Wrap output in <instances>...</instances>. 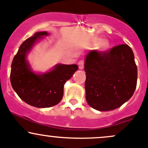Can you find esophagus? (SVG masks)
Instances as JSON below:
<instances>
[{"label":"esophagus","mask_w":148,"mask_h":148,"mask_svg":"<svg viewBox=\"0 0 148 148\" xmlns=\"http://www.w3.org/2000/svg\"><path fill=\"white\" fill-rule=\"evenodd\" d=\"M78 66L79 69H83L84 66V62L83 60L79 61V62H78Z\"/></svg>","instance_id":"34e87169"}]
</instances>
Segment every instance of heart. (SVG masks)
Listing matches in <instances>:
<instances>
[{"label":"heart","instance_id":"obj_1","mask_svg":"<svg viewBox=\"0 0 148 148\" xmlns=\"http://www.w3.org/2000/svg\"><path fill=\"white\" fill-rule=\"evenodd\" d=\"M94 43L95 44H98V50L99 51H106L110 47V43L107 40H102L100 38H96L94 40Z\"/></svg>","mask_w":148,"mask_h":148}]
</instances>
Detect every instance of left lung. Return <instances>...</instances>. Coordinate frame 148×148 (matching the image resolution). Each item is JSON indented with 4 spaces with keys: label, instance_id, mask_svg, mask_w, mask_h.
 I'll return each instance as SVG.
<instances>
[{
    "label": "left lung",
    "instance_id": "left-lung-1",
    "mask_svg": "<svg viewBox=\"0 0 148 148\" xmlns=\"http://www.w3.org/2000/svg\"><path fill=\"white\" fill-rule=\"evenodd\" d=\"M84 71L86 102L99 111L121 107L136 89L138 69L127 44L105 51H91L86 56Z\"/></svg>",
    "mask_w": 148,
    "mask_h": 148
}]
</instances>
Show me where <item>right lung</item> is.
<instances>
[{
	"instance_id": "add662e5",
	"label": "right lung",
	"mask_w": 148,
	"mask_h": 148,
	"mask_svg": "<svg viewBox=\"0 0 148 148\" xmlns=\"http://www.w3.org/2000/svg\"><path fill=\"white\" fill-rule=\"evenodd\" d=\"M46 31L37 32L20 46L11 64L10 83L19 97L38 108L50 107L59 104L64 95V85L78 69L77 64H57L44 74H36L26 60L27 53Z\"/></svg>"
}]
</instances>
